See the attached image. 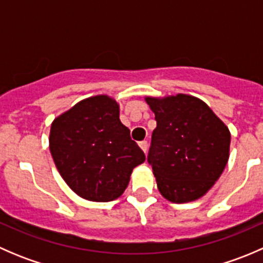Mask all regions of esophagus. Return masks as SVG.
I'll list each match as a JSON object with an SVG mask.
<instances>
[{"instance_id":"esophagus-1","label":"esophagus","mask_w":263,"mask_h":263,"mask_svg":"<svg viewBox=\"0 0 263 263\" xmlns=\"http://www.w3.org/2000/svg\"><path fill=\"white\" fill-rule=\"evenodd\" d=\"M139 145H140V147H141V150L144 151L145 154H146V151H147V141H141Z\"/></svg>"}]
</instances>
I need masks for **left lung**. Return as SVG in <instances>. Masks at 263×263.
Returning a JSON list of instances; mask_svg holds the SVG:
<instances>
[{"label":"left lung","instance_id":"8db88e82","mask_svg":"<svg viewBox=\"0 0 263 263\" xmlns=\"http://www.w3.org/2000/svg\"><path fill=\"white\" fill-rule=\"evenodd\" d=\"M155 115L147 161L158 188L176 203L202 197L229 159L230 132L208 104L195 97L146 98Z\"/></svg>","mask_w":263,"mask_h":263}]
</instances>
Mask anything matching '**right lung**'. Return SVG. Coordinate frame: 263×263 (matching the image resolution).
<instances>
[{"instance_id": "add662e5", "label": "right lung", "mask_w": 263, "mask_h": 263, "mask_svg": "<svg viewBox=\"0 0 263 263\" xmlns=\"http://www.w3.org/2000/svg\"><path fill=\"white\" fill-rule=\"evenodd\" d=\"M49 148L68 187L85 200L108 202L127 188L145 154L119 121L116 100L87 98L53 121Z\"/></svg>"}]
</instances>
